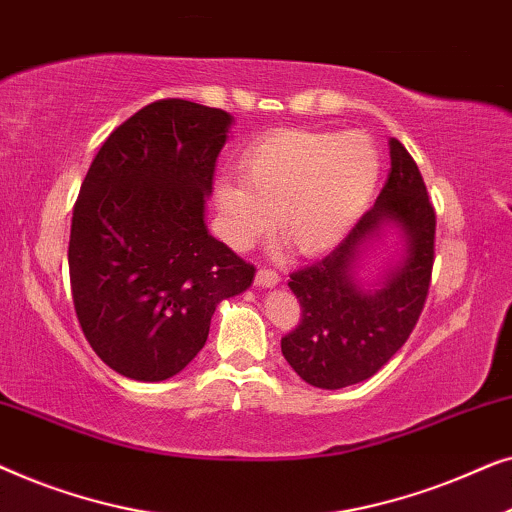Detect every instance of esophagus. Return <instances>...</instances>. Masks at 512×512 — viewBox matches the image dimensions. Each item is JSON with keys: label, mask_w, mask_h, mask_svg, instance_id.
Here are the masks:
<instances>
[{"label": "esophagus", "mask_w": 512, "mask_h": 512, "mask_svg": "<svg viewBox=\"0 0 512 512\" xmlns=\"http://www.w3.org/2000/svg\"><path fill=\"white\" fill-rule=\"evenodd\" d=\"M279 284V275L275 270L261 268L256 272V286H263V289H272V286Z\"/></svg>", "instance_id": "esophagus-1"}]
</instances>
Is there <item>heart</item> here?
<instances>
[{
	"label": "heart",
	"instance_id": "1",
	"mask_svg": "<svg viewBox=\"0 0 512 512\" xmlns=\"http://www.w3.org/2000/svg\"><path fill=\"white\" fill-rule=\"evenodd\" d=\"M242 184L216 181L214 205L230 247L247 249L275 228L293 254L333 249L366 212L382 172L368 135L277 130L242 153Z\"/></svg>",
	"mask_w": 512,
	"mask_h": 512
}]
</instances>
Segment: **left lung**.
Masks as SVG:
<instances>
[{
  "label": "left lung",
  "mask_w": 512,
  "mask_h": 512,
  "mask_svg": "<svg viewBox=\"0 0 512 512\" xmlns=\"http://www.w3.org/2000/svg\"><path fill=\"white\" fill-rule=\"evenodd\" d=\"M389 156L391 170L375 205L331 254L291 275L303 314L282 338V354L312 387L342 389L373 377L405 345L424 310L436 212L417 163L398 139H389ZM384 227L402 235V261L375 290H363L362 254Z\"/></svg>",
  "instance_id": "obj_1"
}]
</instances>
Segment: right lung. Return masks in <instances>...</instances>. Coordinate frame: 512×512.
Returning a JSON list of instances; mask_svg holds the SVG:
<instances>
[{"label": "right lung", "instance_id": "1", "mask_svg": "<svg viewBox=\"0 0 512 512\" xmlns=\"http://www.w3.org/2000/svg\"><path fill=\"white\" fill-rule=\"evenodd\" d=\"M233 116L158 100L118 125L81 184L69 282L83 335L139 382L177 375L205 347L221 300L256 268L209 235L205 202Z\"/></svg>", "mask_w": 512, "mask_h": 512}]
</instances>
